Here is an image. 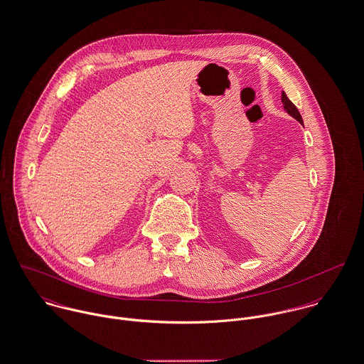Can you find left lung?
Segmentation results:
<instances>
[{"mask_svg":"<svg viewBox=\"0 0 364 364\" xmlns=\"http://www.w3.org/2000/svg\"><path fill=\"white\" fill-rule=\"evenodd\" d=\"M282 104H284V109L291 115V117H294L298 122L300 124H303V119H301V115H300V112L298 111V108L295 107V104L291 101V100L288 99V96L282 92Z\"/></svg>","mask_w":364,"mask_h":364,"instance_id":"8db88e82","label":"left lung"}]
</instances>
